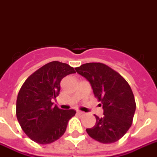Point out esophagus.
<instances>
[{
	"label": "esophagus",
	"instance_id": "1",
	"mask_svg": "<svg viewBox=\"0 0 157 157\" xmlns=\"http://www.w3.org/2000/svg\"><path fill=\"white\" fill-rule=\"evenodd\" d=\"M76 114H78V115H82V114H84V112L80 111V110H77V111H76Z\"/></svg>",
	"mask_w": 157,
	"mask_h": 157
}]
</instances>
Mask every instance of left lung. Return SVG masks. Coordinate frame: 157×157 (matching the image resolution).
Instances as JSON below:
<instances>
[{
  "instance_id": "left-lung-1",
  "label": "left lung",
  "mask_w": 157,
  "mask_h": 157,
  "mask_svg": "<svg viewBox=\"0 0 157 157\" xmlns=\"http://www.w3.org/2000/svg\"><path fill=\"white\" fill-rule=\"evenodd\" d=\"M92 86L102 105L103 117L97 115L94 127L86 132L95 140L112 144L120 140L132 124L136 104L129 84L118 72L101 63H87L75 68Z\"/></svg>"
}]
</instances>
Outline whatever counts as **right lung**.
I'll return each instance as SVG.
<instances>
[{
    "instance_id": "add662e5",
    "label": "right lung",
    "mask_w": 157,
    "mask_h": 157,
    "mask_svg": "<svg viewBox=\"0 0 157 157\" xmlns=\"http://www.w3.org/2000/svg\"><path fill=\"white\" fill-rule=\"evenodd\" d=\"M67 63L52 61L28 77L19 91L16 115L26 136L40 144L55 142L63 136L74 109H61L53 105L60 91V81L75 73Z\"/></svg>"
}]
</instances>
